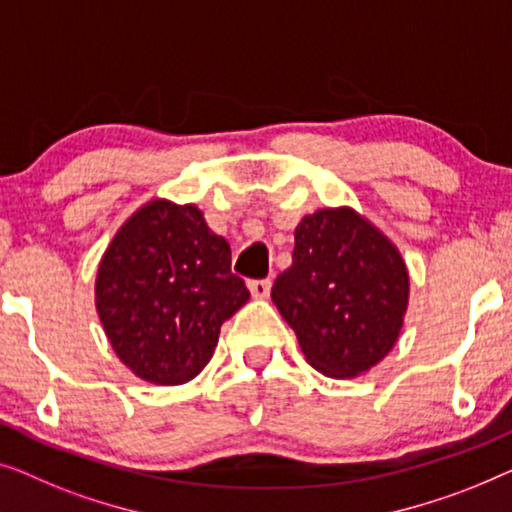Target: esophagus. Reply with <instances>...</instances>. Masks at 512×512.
<instances>
[{"label": "esophagus", "mask_w": 512, "mask_h": 512, "mask_svg": "<svg viewBox=\"0 0 512 512\" xmlns=\"http://www.w3.org/2000/svg\"><path fill=\"white\" fill-rule=\"evenodd\" d=\"M248 287H250V294H253L255 299H266L271 294V280L269 278L250 280Z\"/></svg>", "instance_id": "esophagus-1"}]
</instances>
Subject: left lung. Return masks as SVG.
<instances>
[{"instance_id": "left-lung-1", "label": "left lung", "mask_w": 512, "mask_h": 512, "mask_svg": "<svg viewBox=\"0 0 512 512\" xmlns=\"http://www.w3.org/2000/svg\"><path fill=\"white\" fill-rule=\"evenodd\" d=\"M271 299L311 366L352 378L397 343L408 271L369 220L352 208H322L299 222L292 264L276 278Z\"/></svg>"}]
</instances>
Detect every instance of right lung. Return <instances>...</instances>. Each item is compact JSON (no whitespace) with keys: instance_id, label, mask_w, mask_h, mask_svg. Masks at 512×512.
I'll return each instance as SVG.
<instances>
[{"instance_id":"obj_1","label":"right lung","mask_w":512,"mask_h":512,"mask_svg":"<svg viewBox=\"0 0 512 512\" xmlns=\"http://www.w3.org/2000/svg\"><path fill=\"white\" fill-rule=\"evenodd\" d=\"M97 313L120 362L155 385L192 380L213 357L222 322L250 299L232 250L197 206L139 208L99 262Z\"/></svg>"}]
</instances>
